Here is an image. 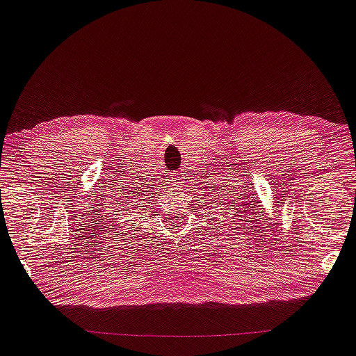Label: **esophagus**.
<instances>
[{"label": "esophagus", "instance_id": "1", "mask_svg": "<svg viewBox=\"0 0 356 356\" xmlns=\"http://www.w3.org/2000/svg\"><path fill=\"white\" fill-rule=\"evenodd\" d=\"M169 181H172L173 186H181L179 183H183V177H177V175H175V178H172V179H169Z\"/></svg>", "mask_w": 356, "mask_h": 356}]
</instances>
